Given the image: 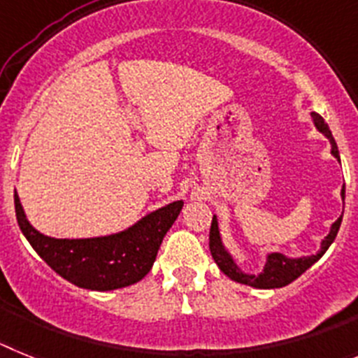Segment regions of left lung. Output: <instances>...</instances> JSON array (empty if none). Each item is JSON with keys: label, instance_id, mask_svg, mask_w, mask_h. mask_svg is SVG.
I'll list each match as a JSON object with an SVG mask.
<instances>
[{"label": "left lung", "instance_id": "8db88e82", "mask_svg": "<svg viewBox=\"0 0 358 358\" xmlns=\"http://www.w3.org/2000/svg\"><path fill=\"white\" fill-rule=\"evenodd\" d=\"M312 119L315 127L322 135L326 136L331 144V155L341 162V155H338L337 144L334 141V135L329 131L328 124L324 122L319 113H312ZM341 196L343 200L346 198V192L341 191ZM341 222H343V214L337 217V222L331 225L328 236L321 241V250L312 256H303V257H288L281 252H270L266 256V263L263 266L259 273H245L243 270L236 265L234 257L231 256V252L227 250L225 245L222 241V236H220V229H217V217L213 216V223H210V234H209V248L210 254H213L216 265L220 266L227 278H231L232 281L241 282V285H248V287L254 288H263V290H268V288H281L290 285L292 281L299 278L301 273H304L313 263L321 259L324 256V252L329 248V245L334 243V239L337 238V232L341 229Z\"/></svg>", "mask_w": 358, "mask_h": 358}]
</instances>
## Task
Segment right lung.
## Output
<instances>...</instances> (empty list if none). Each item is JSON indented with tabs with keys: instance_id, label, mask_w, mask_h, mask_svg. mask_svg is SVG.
<instances>
[{
	"instance_id": "add662e5",
	"label": "right lung",
	"mask_w": 358,
	"mask_h": 358,
	"mask_svg": "<svg viewBox=\"0 0 358 358\" xmlns=\"http://www.w3.org/2000/svg\"><path fill=\"white\" fill-rule=\"evenodd\" d=\"M15 217L24 238L52 270L86 290L108 292L135 285L148 275L162 239L183 207V201L145 214L126 231L99 238L59 239L36 231L14 192Z\"/></svg>"
}]
</instances>
